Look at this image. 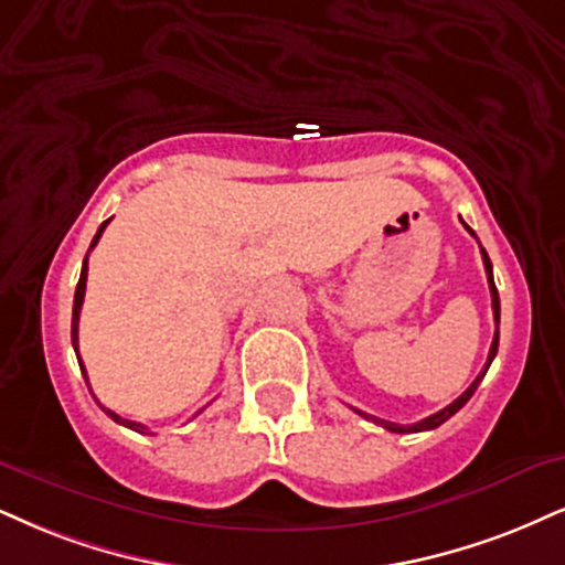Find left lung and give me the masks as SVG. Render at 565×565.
Returning a JSON list of instances; mask_svg holds the SVG:
<instances>
[{"mask_svg": "<svg viewBox=\"0 0 565 565\" xmlns=\"http://www.w3.org/2000/svg\"><path fill=\"white\" fill-rule=\"evenodd\" d=\"M463 227L469 230L471 235H475V230H471L469 225H466V222H463ZM475 238H477V235H475ZM482 259H484L487 282H490V296H492V315H495V322L500 324V298H498L495 280H492V264H490V256H487V250H484V248H482ZM498 340H500V335H498V330H495V338H492V345H490V356H487V364H484L482 372H479V377H477L475 382H471L469 387H466V393H463V395H458V398L452 401L450 406H445L443 411H437V414L427 416V419H422V422H416V424H395V422L377 419V416H369V414H364V411H359V408H353V411H356V414L364 416V419L374 422V424H380V427H385V429H390V431H401V435H406V431H424V429H435V427H440L443 422H448L452 414H458V411H461V408L466 406V403H469L471 395H475V390L479 387V382L484 380V374H487V369H490L492 359H495V353H498Z\"/></svg>", "mask_w": 565, "mask_h": 565, "instance_id": "8db88e82", "label": "left lung"}]
</instances>
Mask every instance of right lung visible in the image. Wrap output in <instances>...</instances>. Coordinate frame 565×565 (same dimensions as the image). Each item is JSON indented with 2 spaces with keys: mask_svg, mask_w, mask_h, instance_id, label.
I'll return each mask as SVG.
<instances>
[{
  "mask_svg": "<svg viewBox=\"0 0 565 565\" xmlns=\"http://www.w3.org/2000/svg\"><path fill=\"white\" fill-rule=\"evenodd\" d=\"M107 225H109V220H107V222H102V227L96 230L94 241H90V248H94L96 243H99L102 233H104V227H107ZM90 248H88V250H90ZM86 280H88V254H86V259H83L81 280H78V288H75V301H73V327H70V338H73L75 356H78L81 372H83V377H86V385H88V374H86V366H83V361H81V353H78V319H81V306H83V296H86ZM88 390H90V387H88ZM102 411H104V414L109 416V419H115L117 424H122V427H128V429H136V431H143V429H146L143 424H138V422H130V419H122V416H117L115 411H109V408H104V406H102Z\"/></svg>",
  "mask_w": 565,
  "mask_h": 565,
  "instance_id": "right-lung-1",
  "label": "right lung"
}]
</instances>
